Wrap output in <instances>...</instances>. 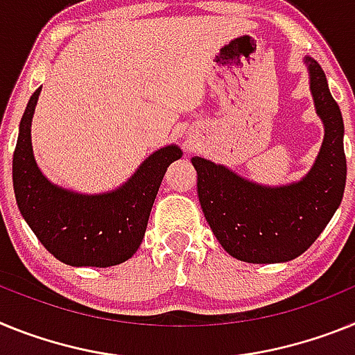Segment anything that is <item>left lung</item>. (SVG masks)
Wrapping results in <instances>:
<instances>
[{"label": "left lung", "mask_w": 355, "mask_h": 355, "mask_svg": "<svg viewBox=\"0 0 355 355\" xmlns=\"http://www.w3.org/2000/svg\"><path fill=\"white\" fill-rule=\"evenodd\" d=\"M323 143L298 182L263 186L223 164L193 157L203 216L223 250L254 264L286 263L316 241L340 207L347 182L345 126L320 64L304 57Z\"/></svg>", "instance_id": "1"}]
</instances>
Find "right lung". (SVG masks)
Wrapping results in <instances>:
<instances>
[{
	"mask_svg": "<svg viewBox=\"0 0 355 355\" xmlns=\"http://www.w3.org/2000/svg\"><path fill=\"white\" fill-rule=\"evenodd\" d=\"M39 87L19 123L12 160L21 216L49 254L69 266L109 268L137 252L168 166L182 157L177 144L150 153L126 182L107 193H76L46 178L35 162L32 119Z\"/></svg>",
	"mask_w": 355,
	"mask_h": 355,
	"instance_id": "1",
	"label": "right lung"
}]
</instances>
